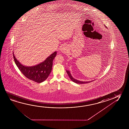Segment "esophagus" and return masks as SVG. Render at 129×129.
Returning a JSON list of instances; mask_svg holds the SVG:
<instances>
[{
	"instance_id": "esophagus-1",
	"label": "esophagus",
	"mask_w": 129,
	"mask_h": 129,
	"mask_svg": "<svg viewBox=\"0 0 129 129\" xmlns=\"http://www.w3.org/2000/svg\"><path fill=\"white\" fill-rule=\"evenodd\" d=\"M67 49H68V47L65 44H64L61 47V48L60 49V50L62 53H65L67 52Z\"/></svg>"
}]
</instances>
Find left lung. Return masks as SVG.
Wrapping results in <instances>:
<instances>
[{"instance_id":"1","label":"left lung","mask_w":129,"mask_h":129,"mask_svg":"<svg viewBox=\"0 0 129 129\" xmlns=\"http://www.w3.org/2000/svg\"><path fill=\"white\" fill-rule=\"evenodd\" d=\"M66 72L68 73V76L69 77V78H70V79L74 82L77 83V84H85V83H88L90 82L91 81H81L80 80H77L76 79H75V78H73L72 76V75L70 73V71L69 70H67Z\"/></svg>"}]
</instances>
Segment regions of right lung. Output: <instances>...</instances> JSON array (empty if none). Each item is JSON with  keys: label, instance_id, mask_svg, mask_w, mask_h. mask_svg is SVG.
I'll list each match as a JSON object with an SVG mask.
<instances>
[{"label": "right lung", "instance_id": "add662e5", "mask_svg": "<svg viewBox=\"0 0 129 129\" xmlns=\"http://www.w3.org/2000/svg\"><path fill=\"white\" fill-rule=\"evenodd\" d=\"M57 52L55 51L49 56L46 59L40 63L33 66H25L21 63L13 55L15 63L21 73L28 79L37 83H41L46 80L51 73L53 60L56 57Z\"/></svg>", "mask_w": 129, "mask_h": 129}]
</instances>
